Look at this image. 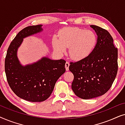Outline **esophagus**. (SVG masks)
<instances>
[{"instance_id":"1","label":"esophagus","mask_w":125,"mask_h":125,"mask_svg":"<svg viewBox=\"0 0 125 125\" xmlns=\"http://www.w3.org/2000/svg\"><path fill=\"white\" fill-rule=\"evenodd\" d=\"M69 62H68V61H66V63H65V69H66V71H69Z\"/></svg>"}]
</instances>
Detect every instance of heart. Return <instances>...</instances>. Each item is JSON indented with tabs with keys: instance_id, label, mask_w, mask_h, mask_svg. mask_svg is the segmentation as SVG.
<instances>
[{
	"instance_id": "heart-1",
	"label": "heart",
	"mask_w": 125,
	"mask_h": 125,
	"mask_svg": "<svg viewBox=\"0 0 125 125\" xmlns=\"http://www.w3.org/2000/svg\"><path fill=\"white\" fill-rule=\"evenodd\" d=\"M97 36L92 31L78 28H66L60 32L59 37L54 36L52 45L56 52L62 54L66 47L72 59L80 60L86 57L94 48Z\"/></svg>"
}]
</instances>
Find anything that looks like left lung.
<instances>
[{
	"label": "left lung",
	"instance_id": "obj_1",
	"mask_svg": "<svg viewBox=\"0 0 125 125\" xmlns=\"http://www.w3.org/2000/svg\"><path fill=\"white\" fill-rule=\"evenodd\" d=\"M97 35L94 48L86 57L71 62L74 75L72 89L77 96L88 100L101 96L109 90L117 76L118 49L105 29L90 25Z\"/></svg>",
	"mask_w": 125,
	"mask_h": 125
}]
</instances>
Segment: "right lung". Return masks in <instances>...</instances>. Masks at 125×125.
<instances>
[{
	"instance_id": "add662e5",
	"label": "right lung",
	"mask_w": 125,
	"mask_h": 125,
	"mask_svg": "<svg viewBox=\"0 0 125 125\" xmlns=\"http://www.w3.org/2000/svg\"><path fill=\"white\" fill-rule=\"evenodd\" d=\"M42 25L25 27L19 32L8 47L5 72L12 90L19 97L31 102H42L50 97L56 81L65 72L66 61L43 57L32 64L22 65L17 56L23 39L42 32Z\"/></svg>"
}]
</instances>
